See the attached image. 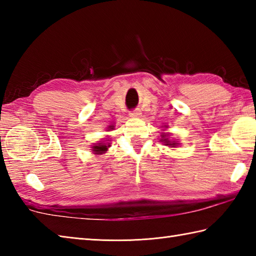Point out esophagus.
Returning <instances> with one entry per match:
<instances>
[{
  "instance_id": "1",
  "label": "esophagus",
  "mask_w": 256,
  "mask_h": 256,
  "mask_svg": "<svg viewBox=\"0 0 256 256\" xmlns=\"http://www.w3.org/2000/svg\"><path fill=\"white\" fill-rule=\"evenodd\" d=\"M130 116H132V118H138V116H140V111L138 110V108H134V110H132V111H130Z\"/></svg>"
}]
</instances>
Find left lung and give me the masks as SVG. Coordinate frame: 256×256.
<instances>
[{"label": "left lung", "instance_id": "obj_1", "mask_svg": "<svg viewBox=\"0 0 256 256\" xmlns=\"http://www.w3.org/2000/svg\"><path fill=\"white\" fill-rule=\"evenodd\" d=\"M165 136H166V135H162V140H160L162 142H164L166 145H172V146L176 144V143H172L170 140H168V138H166Z\"/></svg>", "mask_w": 256, "mask_h": 256}]
</instances>
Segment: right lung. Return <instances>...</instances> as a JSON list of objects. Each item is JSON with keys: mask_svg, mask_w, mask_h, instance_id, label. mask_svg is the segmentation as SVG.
Returning a JSON list of instances; mask_svg holds the SVG:
<instances>
[{"mask_svg": "<svg viewBox=\"0 0 256 256\" xmlns=\"http://www.w3.org/2000/svg\"><path fill=\"white\" fill-rule=\"evenodd\" d=\"M110 145H106V144H101V143H99V145H96V146H94V152L96 154H100V153H103V152H106V150H108V148Z\"/></svg>", "mask_w": 256, "mask_h": 256, "instance_id": "obj_1", "label": "right lung"}]
</instances>
